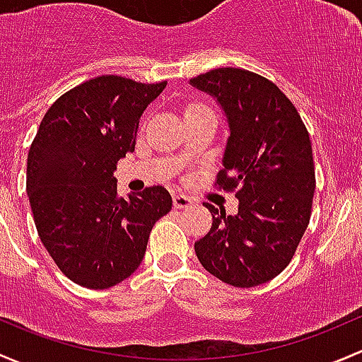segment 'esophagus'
<instances>
[{
  "instance_id": "34e87169",
  "label": "esophagus",
  "mask_w": 362,
  "mask_h": 362,
  "mask_svg": "<svg viewBox=\"0 0 362 362\" xmlns=\"http://www.w3.org/2000/svg\"><path fill=\"white\" fill-rule=\"evenodd\" d=\"M173 204L176 209H186V207L193 206V199L188 195H182V193H174Z\"/></svg>"
}]
</instances>
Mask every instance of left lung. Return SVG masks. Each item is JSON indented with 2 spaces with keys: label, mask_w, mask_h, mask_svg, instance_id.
<instances>
[{
  "label": "left lung",
  "mask_w": 362,
  "mask_h": 362,
  "mask_svg": "<svg viewBox=\"0 0 362 362\" xmlns=\"http://www.w3.org/2000/svg\"><path fill=\"white\" fill-rule=\"evenodd\" d=\"M221 107L228 125L218 185L237 188L238 212L211 204L212 228L195 242L209 274L235 288L277 277L310 221L315 192L307 129L277 85L251 71L219 68L189 80Z\"/></svg>",
  "instance_id": "left-lung-1"
}]
</instances>
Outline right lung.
<instances>
[{
    "label": "right lung",
    "instance_id": "obj_1",
    "mask_svg": "<svg viewBox=\"0 0 362 362\" xmlns=\"http://www.w3.org/2000/svg\"><path fill=\"white\" fill-rule=\"evenodd\" d=\"M167 87L130 78H94L45 113L28 155V189L45 249L62 274L107 289L134 274L153 225L173 209L163 186L120 199L117 162L134 151L139 120Z\"/></svg>",
    "mask_w": 362,
    "mask_h": 362
}]
</instances>
